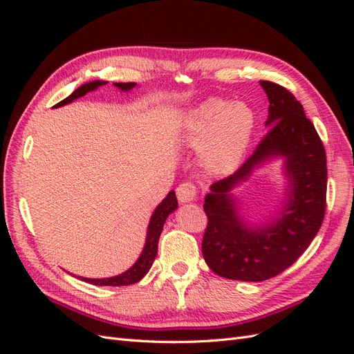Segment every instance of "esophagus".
Wrapping results in <instances>:
<instances>
[{
	"instance_id": "34e87169",
	"label": "esophagus",
	"mask_w": 354,
	"mask_h": 354,
	"mask_svg": "<svg viewBox=\"0 0 354 354\" xmlns=\"http://www.w3.org/2000/svg\"><path fill=\"white\" fill-rule=\"evenodd\" d=\"M195 198H196V187L194 183H189V181H186V183H181L177 187V199L181 203L192 202Z\"/></svg>"
}]
</instances>
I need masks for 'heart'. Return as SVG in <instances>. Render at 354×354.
Instances as JSON below:
<instances>
[{
	"mask_svg": "<svg viewBox=\"0 0 354 354\" xmlns=\"http://www.w3.org/2000/svg\"><path fill=\"white\" fill-rule=\"evenodd\" d=\"M254 130L255 113L250 106L214 97L189 113L186 140L202 147L201 160L211 173L227 174L241 164Z\"/></svg>",
	"mask_w": 354,
	"mask_h": 354,
	"instance_id": "obj_1",
	"label": "heart"
}]
</instances>
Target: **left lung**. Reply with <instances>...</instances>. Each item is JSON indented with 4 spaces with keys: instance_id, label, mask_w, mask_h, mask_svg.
Here are the masks:
<instances>
[{
    "instance_id": "8db88e82",
    "label": "left lung",
    "mask_w": 354,
    "mask_h": 354,
    "mask_svg": "<svg viewBox=\"0 0 354 354\" xmlns=\"http://www.w3.org/2000/svg\"><path fill=\"white\" fill-rule=\"evenodd\" d=\"M270 127L236 173L216 181L205 196L208 226L202 254L209 269L233 281L261 282L292 266L315 239L326 209V153L303 104L279 84L260 81ZM286 159L288 195L280 216L264 227L246 225L230 190L267 160Z\"/></svg>"
}]
</instances>
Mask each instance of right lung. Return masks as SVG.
<instances>
[{
	"mask_svg": "<svg viewBox=\"0 0 354 354\" xmlns=\"http://www.w3.org/2000/svg\"><path fill=\"white\" fill-rule=\"evenodd\" d=\"M106 84H108V82L100 81V80H95V81H91L88 84H84V85H81L80 88L75 90L69 95V97L59 102L55 106V108L65 106V104L73 102L75 99L82 97V95H85L88 91L97 90L99 87H102V85H106ZM113 85L120 90H122V91H130L136 87L137 84L136 82H115ZM177 205H178V203H177V198H176V192L171 190L169 194L167 195V198L159 203L158 208L152 214L151 221H149V226H147L145 248H143L140 257H138V260L127 272L118 274V276L104 277V279H90V277H80V279L88 282V283H93V285H97V286H125V285L137 283L138 281L143 279L145 274L152 267L155 257L158 254V241H159V236H160V232H162L164 223H165V220H167L169 214L177 209Z\"/></svg>",
	"mask_w": 354,
	"mask_h": 354,
	"instance_id": "add662e5",
	"label": "right lung"
}]
</instances>
